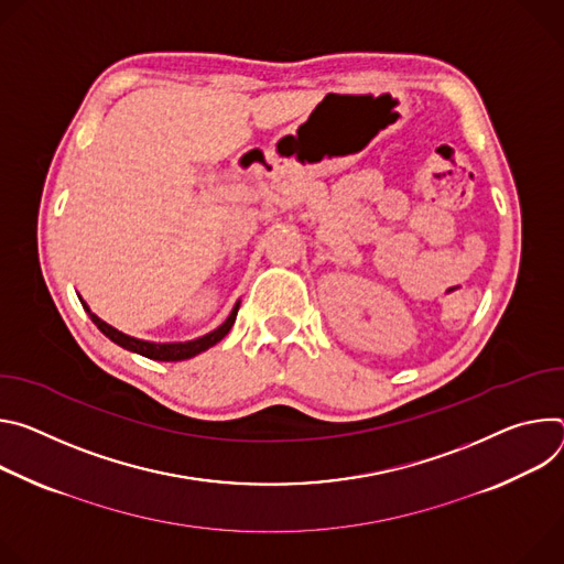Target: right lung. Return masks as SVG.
Here are the masks:
<instances>
[{
    "mask_svg": "<svg viewBox=\"0 0 564 564\" xmlns=\"http://www.w3.org/2000/svg\"><path fill=\"white\" fill-rule=\"evenodd\" d=\"M78 297H80V295H78ZM80 302H83V306H85V311H87V316L91 318V323H94L111 343H116L118 347L128 349V351L141 354V356H145V358L165 360V362L187 360V358H193V356H197V354L210 349L213 345H217V343L230 332V327H232V323H235V318H237V311H239V300H237L235 306H232V311L228 314V318H226L217 329H213L210 334H206V336H202V338L185 340V343H154V340H143V338H134V336H130V334L118 332L116 327H111V325H107L102 318H98L83 297H80Z\"/></svg>",
    "mask_w": 564,
    "mask_h": 564,
    "instance_id": "add662e5",
    "label": "right lung"
}]
</instances>
